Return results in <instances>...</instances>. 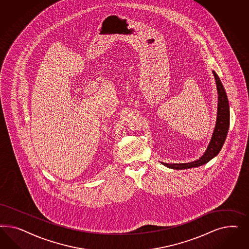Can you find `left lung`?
<instances>
[{"label": "left lung", "mask_w": 249, "mask_h": 249, "mask_svg": "<svg viewBox=\"0 0 249 249\" xmlns=\"http://www.w3.org/2000/svg\"><path fill=\"white\" fill-rule=\"evenodd\" d=\"M213 74L214 75L216 89H217V93H218V105H217L216 124L214 127L213 136H212L211 142L208 145L204 155L201 158H199V160H196L188 162V163L161 162L163 165L168 168L175 169V170H183V169H189V168L204 165L218 154L219 151H221L223 145L226 142V136H227L228 128H229V123H230L229 103H228V98L226 96V90L223 87V84L221 82L218 75L214 71H213Z\"/></svg>", "instance_id": "left-lung-1"}]
</instances>
